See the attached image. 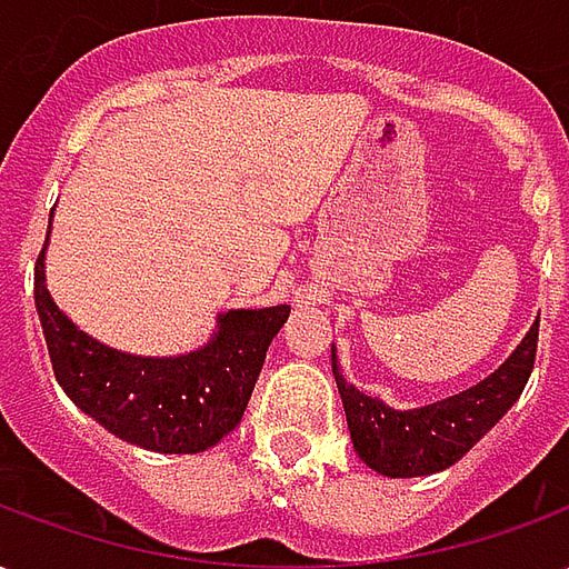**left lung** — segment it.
Instances as JSON below:
<instances>
[{"mask_svg":"<svg viewBox=\"0 0 569 569\" xmlns=\"http://www.w3.org/2000/svg\"><path fill=\"white\" fill-rule=\"evenodd\" d=\"M539 320L521 338L500 369L463 393L423 408H390L347 383L332 345V371L345 402L347 429L359 460L387 478L432 476L453 466L493 423L515 406L537 359Z\"/></svg>","mask_w":569,"mask_h":569,"instance_id":"1","label":"left lung"}]
</instances>
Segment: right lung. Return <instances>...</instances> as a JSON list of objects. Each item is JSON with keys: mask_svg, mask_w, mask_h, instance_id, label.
<instances>
[{"mask_svg": "<svg viewBox=\"0 0 569 569\" xmlns=\"http://www.w3.org/2000/svg\"><path fill=\"white\" fill-rule=\"evenodd\" d=\"M48 237L36 261V310L63 393L112 436L146 451L200 453L228 436L247 411L289 305L219 313L210 341L191 353H124L81 332L57 308L44 283Z\"/></svg>", "mask_w": 569, "mask_h": 569, "instance_id": "add662e5", "label": "right lung"}]
</instances>
